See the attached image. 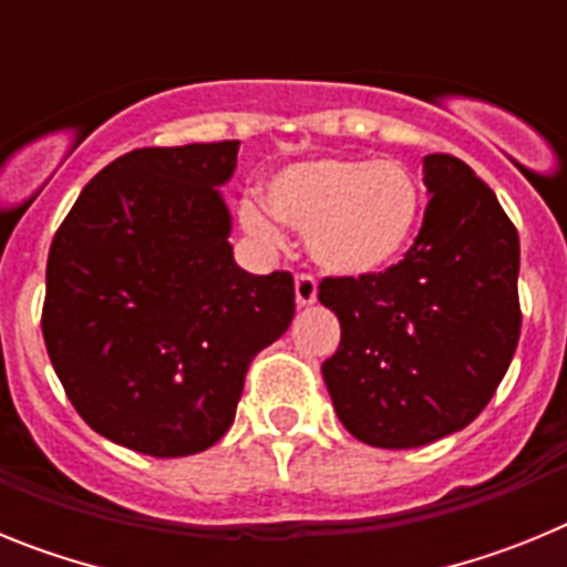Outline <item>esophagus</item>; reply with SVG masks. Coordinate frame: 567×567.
<instances>
[{
  "label": "esophagus",
  "instance_id": "34e87169",
  "mask_svg": "<svg viewBox=\"0 0 567 567\" xmlns=\"http://www.w3.org/2000/svg\"><path fill=\"white\" fill-rule=\"evenodd\" d=\"M295 300H298V307H312L318 300V284H315L312 275H298L295 278Z\"/></svg>",
  "mask_w": 567,
  "mask_h": 567
}]
</instances>
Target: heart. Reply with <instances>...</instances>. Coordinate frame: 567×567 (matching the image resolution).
Masks as SVG:
<instances>
[{
    "label": "heart",
    "instance_id": "heart-1",
    "mask_svg": "<svg viewBox=\"0 0 567 567\" xmlns=\"http://www.w3.org/2000/svg\"><path fill=\"white\" fill-rule=\"evenodd\" d=\"M267 208L287 227L307 233V249L320 269L365 278L398 264L412 247L420 187L392 158H309L269 178ZM268 214L258 204L240 209L244 227L278 247L284 235Z\"/></svg>",
    "mask_w": 567,
    "mask_h": 567
}]
</instances>
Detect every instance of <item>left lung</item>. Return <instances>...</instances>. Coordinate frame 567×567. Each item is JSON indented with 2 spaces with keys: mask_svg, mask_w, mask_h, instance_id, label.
<instances>
[{
  "mask_svg": "<svg viewBox=\"0 0 567 567\" xmlns=\"http://www.w3.org/2000/svg\"><path fill=\"white\" fill-rule=\"evenodd\" d=\"M423 227L405 258L365 278H327L340 320L323 380L346 432L374 449H420L483 412L519 340V235L465 162L423 158Z\"/></svg>",
  "mask_w": 567,
  "mask_h": 567,
  "instance_id": "obj_1",
  "label": "left lung"
}]
</instances>
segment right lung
<instances>
[{"instance_id": "right-lung-1", "label": "right lung", "mask_w": 567, "mask_h": 567, "mask_svg": "<svg viewBox=\"0 0 567 567\" xmlns=\"http://www.w3.org/2000/svg\"><path fill=\"white\" fill-rule=\"evenodd\" d=\"M238 147H144L115 158L50 244V363L93 432L150 457L218 443L252 358L295 318L292 275L235 264L221 187Z\"/></svg>"}]
</instances>
